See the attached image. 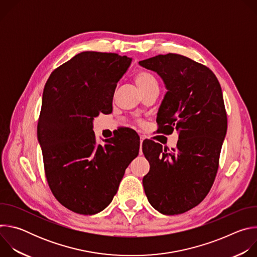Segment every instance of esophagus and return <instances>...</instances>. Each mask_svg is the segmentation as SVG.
<instances>
[{"instance_id":"1","label":"esophagus","mask_w":257,"mask_h":257,"mask_svg":"<svg viewBox=\"0 0 257 257\" xmlns=\"http://www.w3.org/2000/svg\"><path fill=\"white\" fill-rule=\"evenodd\" d=\"M143 140H144V137H143V136H141V137H140V143H142V141H143Z\"/></svg>"}]
</instances>
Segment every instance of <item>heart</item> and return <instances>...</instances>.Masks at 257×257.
<instances>
[{"label":"heart","mask_w":257,"mask_h":257,"mask_svg":"<svg viewBox=\"0 0 257 257\" xmlns=\"http://www.w3.org/2000/svg\"><path fill=\"white\" fill-rule=\"evenodd\" d=\"M135 81L138 85V87L140 88V90H144L148 87L152 86V85H157L158 81L157 79L154 77L153 74H151L150 72L148 71H138L135 74Z\"/></svg>","instance_id":"b5f03b06"}]
</instances>
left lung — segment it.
Listing matches in <instances>:
<instances>
[{
    "instance_id": "left-lung-1",
    "label": "left lung",
    "mask_w": 257,
    "mask_h": 257,
    "mask_svg": "<svg viewBox=\"0 0 257 257\" xmlns=\"http://www.w3.org/2000/svg\"><path fill=\"white\" fill-rule=\"evenodd\" d=\"M163 79L167 92L158 112L162 133L179 131L177 148L168 152L153 140L142 143L150 172L142 183L146 197L163 214L185 212L209 192L227 133L221 85L204 65L178 54L139 62Z\"/></svg>"
}]
</instances>
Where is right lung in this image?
Masks as SVG:
<instances>
[{"instance_id": "add662e5", "label": "right lung", "mask_w": 257, "mask_h": 257, "mask_svg": "<svg viewBox=\"0 0 257 257\" xmlns=\"http://www.w3.org/2000/svg\"><path fill=\"white\" fill-rule=\"evenodd\" d=\"M132 59L82 52L49 77L38 124L45 173L57 200L80 214H95L112 202L129 164L138 156L137 137L97 144L92 130L99 113L112 112L116 86Z\"/></svg>"}]
</instances>
